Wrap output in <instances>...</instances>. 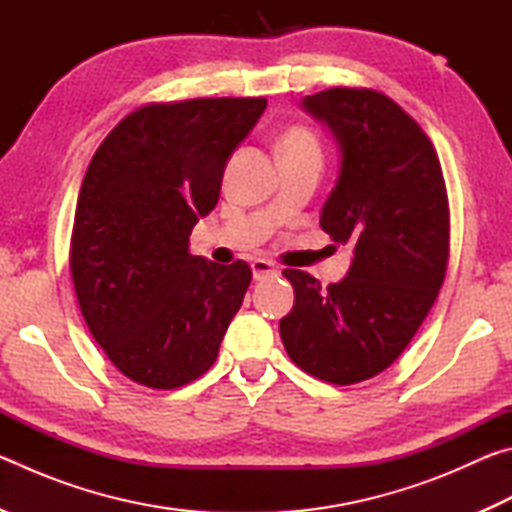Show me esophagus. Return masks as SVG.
Masks as SVG:
<instances>
[{
  "mask_svg": "<svg viewBox=\"0 0 512 512\" xmlns=\"http://www.w3.org/2000/svg\"><path fill=\"white\" fill-rule=\"evenodd\" d=\"M250 268H253V280H268V277H275L277 275V268L273 262H268V259H255L253 264H250Z\"/></svg>",
  "mask_w": 512,
  "mask_h": 512,
  "instance_id": "esophagus-1",
  "label": "esophagus"
}]
</instances>
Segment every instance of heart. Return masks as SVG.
<instances>
[{"label":"heart","mask_w":512,"mask_h":512,"mask_svg":"<svg viewBox=\"0 0 512 512\" xmlns=\"http://www.w3.org/2000/svg\"><path fill=\"white\" fill-rule=\"evenodd\" d=\"M302 149H316L318 144L314 140V135L305 128H291V131L282 137L280 142V151H302Z\"/></svg>","instance_id":"1"}]
</instances>
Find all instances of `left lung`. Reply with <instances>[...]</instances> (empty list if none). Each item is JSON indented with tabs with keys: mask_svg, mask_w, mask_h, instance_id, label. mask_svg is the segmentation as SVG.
Listing matches in <instances>:
<instances>
[{
	"mask_svg": "<svg viewBox=\"0 0 512 512\" xmlns=\"http://www.w3.org/2000/svg\"><path fill=\"white\" fill-rule=\"evenodd\" d=\"M341 153L320 228L352 244L341 282L287 268L293 309L280 320L291 361L329 384H357L400 357L447 271L449 207L438 155L422 128L375 90L332 88L302 99Z\"/></svg>",
	"mask_w": 512,
	"mask_h": 512,
	"instance_id": "left-lung-1",
	"label": "left lung"
}]
</instances>
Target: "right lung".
<instances>
[{"label":"right lung","mask_w":512,"mask_h":512,"mask_svg":"<svg viewBox=\"0 0 512 512\" xmlns=\"http://www.w3.org/2000/svg\"><path fill=\"white\" fill-rule=\"evenodd\" d=\"M266 99L151 103L112 128L85 171L69 268L85 323L137 384L185 386L210 370L250 266L189 253L219 203L230 155Z\"/></svg>","instance_id":"1"}]
</instances>
